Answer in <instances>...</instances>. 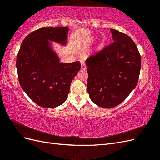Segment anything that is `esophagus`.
Returning a JSON list of instances; mask_svg holds the SVG:
<instances>
[{
	"label": "esophagus",
	"mask_w": 160,
	"mask_h": 160,
	"mask_svg": "<svg viewBox=\"0 0 160 160\" xmlns=\"http://www.w3.org/2000/svg\"><path fill=\"white\" fill-rule=\"evenodd\" d=\"M81 69L82 70H86L87 69V67H86V65H85V62L84 61H82L81 62Z\"/></svg>",
	"instance_id": "esophagus-1"
}]
</instances>
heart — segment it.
<instances>
[{
    "label": "heart",
    "instance_id": "obj_1",
    "mask_svg": "<svg viewBox=\"0 0 160 160\" xmlns=\"http://www.w3.org/2000/svg\"><path fill=\"white\" fill-rule=\"evenodd\" d=\"M95 42V38H92V39H91V41H90V43L91 44H92V43H93ZM103 42H101L99 44V45H98V50H101V49H102V48L103 47Z\"/></svg>",
    "mask_w": 160,
    "mask_h": 160
}]
</instances>
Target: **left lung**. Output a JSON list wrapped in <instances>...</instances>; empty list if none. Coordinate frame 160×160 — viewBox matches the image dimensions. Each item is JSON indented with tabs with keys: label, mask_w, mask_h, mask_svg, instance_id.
<instances>
[{
	"label": "left lung",
	"mask_w": 160,
	"mask_h": 160,
	"mask_svg": "<svg viewBox=\"0 0 160 160\" xmlns=\"http://www.w3.org/2000/svg\"><path fill=\"white\" fill-rule=\"evenodd\" d=\"M110 31L114 42L85 61L89 98L106 109L128 98L137 85L141 69V57L132 38L117 30Z\"/></svg>",
	"instance_id": "obj_1"
}]
</instances>
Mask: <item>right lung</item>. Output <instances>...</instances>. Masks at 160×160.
Here are the masks:
<instances>
[{
    "mask_svg": "<svg viewBox=\"0 0 160 160\" xmlns=\"http://www.w3.org/2000/svg\"><path fill=\"white\" fill-rule=\"evenodd\" d=\"M68 27L41 28L28 35L17 58L19 83L38 105L55 108L63 103L72 79L81 69L79 61L60 62L52 42L67 45Z\"/></svg>",
    "mask_w": 160,
    "mask_h": 160,
    "instance_id": "right-lung-1",
    "label": "right lung"
}]
</instances>
